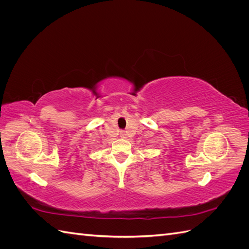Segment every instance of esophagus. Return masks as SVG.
<instances>
[{
    "label": "esophagus",
    "instance_id": "obj_1",
    "mask_svg": "<svg viewBox=\"0 0 249 249\" xmlns=\"http://www.w3.org/2000/svg\"><path fill=\"white\" fill-rule=\"evenodd\" d=\"M120 136H122V137L124 136V131H120Z\"/></svg>",
    "mask_w": 249,
    "mask_h": 249
}]
</instances>
